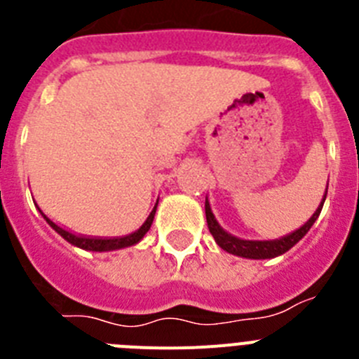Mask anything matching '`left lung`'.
Listing matches in <instances>:
<instances>
[{
    "instance_id": "1",
    "label": "left lung",
    "mask_w": 359,
    "mask_h": 359,
    "mask_svg": "<svg viewBox=\"0 0 359 359\" xmlns=\"http://www.w3.org/2000/svg\"><path fill=\"white\" fill-rule=\"evenodd\" d=\"M329 187V182H327ZM327 198V189H325V194H323L322 203L318 205L316 212L309 217V221L302 224L300 228H297L294 231L287 233L284 237H278V239H269V241H248V239H241V237L231 236L224 230L221 224L217 223L214 212L210 208V203H208V198L205 199V214H207V224L210 233L214 236L215 243L219 244V248H223L224 252L231 253V255L244 257V259H273V257L282 255L286 253L287 250H291L298 241L306 236L307 231L311 230V226L315 224V221L318 219L320 212H322L323 201Z\"/></svg>"
}]
</instances>
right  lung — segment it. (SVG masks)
Returning a JSON list of instances; mask_svg holds the SVG:
<instances>
[{
	"mask_svg": "<svg viewBox=\"0 0 359 359\" xmlns=\"http://www.w3.org/2000/svg\"><path fill=\"white\" fill-rule=\"evenodd\" d=\"M156 207H158V203L154 205V208H152V212L149 214V217L145 219V223L142 224L138 230L133 231V233H129V236L126 237H116V239H91V237H79L75 236V233H69L68 230H65V228H61L59 224L53 223L52 219L46 217L43 212L41 210L39 212L44 217V221H46V223H48L50 226H52L53 230L62 237V239H66L69 244H73V246L88 250V252H113V250H122V248H129V246H135L136 243H140V241L144 239V236L149 231V228H151L154 214H156Z\"/></svg>",
	"mask_w": 359,
	"mask_h": 359,
	"instance_id": "1",
	"label": "right lung"
}]
</instances>
